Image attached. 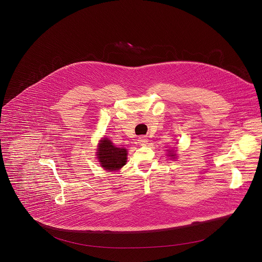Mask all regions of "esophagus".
<instances>
[{
	"label": "esophagus",
	"mask_w": 262,
	"mask_h": 262,
	"mask_svg": "<svg viewBox=\"0 0 262 262\" xmlns=\"http://www.w3.org/2000/svg\"><path fill=\"white\" fill-rule=\"evenodd\" d=\"M137 141H138V143H139L140 145H145V144L147 143V137H144V136H141V137H139Z\"/></svg>",
	"instance_id": "esophagus-1"
}]
</instances>
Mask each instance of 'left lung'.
<instances>
[{
  "label": "left lung",
  "instance_id": "obj_1",
  "mask_svg": "<svg viewBox=\"0 0 262 262\" xmlns=\"http://www.w3.org/2000/svg\"><path fill=\"white\" fill-rule=\"evenodd\" d=\"M170 152H171V153H170V154H169V156H171V157H174V156H176V154H174V153H173V152H172V150H171V151H170Z\"/></svg>",
  "mask_w": 262,
  "mask_h": 262
}]
</instances>
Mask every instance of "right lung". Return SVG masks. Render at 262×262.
Returning <instances> with one entry per match:
<instances>
[{
  "instance_id": "add662e5",
  "label": "right lung",
  "mask_w": 262,
  "mask_h": 262,
  "mask_svg": "<svg viewBox=\"0 0 262 262\" xmlns=\"http://www.w3.org/2000/svg\"><path fill=\"white\" fill-rule=\"evenodd\" d=\"M126 155V149L116 147L107 138H104L101 141L97 151V156L101 166L105 170L109 171H116L125 166Z\"/></svg>"
}]
</instances>
